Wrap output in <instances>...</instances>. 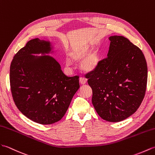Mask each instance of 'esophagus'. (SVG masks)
I'll return each mask as SVG.
<instances>
[{"instance_id":"esophagus-1","label":"esophagus","mask_w":155,"mask_h":155,"mask_svg":"<svg viewBox=\"0 0 155 155\" xmlns=\"http://www.w3.org/2000/svg\"><path fill=\"white\" fill-rule=\"evenodd\" d=\"M80 82L81 84H85L87 82V79L84 77H80Z\"/></svg>"}]
</instances>
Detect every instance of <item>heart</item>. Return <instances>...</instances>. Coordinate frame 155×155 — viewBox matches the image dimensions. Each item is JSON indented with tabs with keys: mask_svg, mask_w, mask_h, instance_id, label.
Segmentation results:
<instances>
[{
	"mask_svg": "<svg viewBox=\"0 0 155 155\" xmlns=\"http://www.w3.org/2000/svg\"><path fill=\"white\" fill-rule=\"evenodd\" d=\"M91 47L89 45H84L75 48L70 53V58L72 60L78 61L84 57L82 60L81 66L85 71H92L95 70L99 66L101 60L100 51L99 48L92 49L90 51ZM67 64H70V61H67Z\"/></svg>",
	"mask_w": 155,
	"mask_h": 155,
	"instance_id": "b5f03b06",
	"label": "heart"
}]
</instances>
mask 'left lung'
I'll return each instance as SVG.
<instances>
[{
  "mask_svg": "<svg viewBox=\"0 0 155 155\" xmlns=\"http://www.w3.org/2000/svg\"><path fill=\"white\" fill-rule=\"evenodd\" d=\"M107 57L88 73L92 104L101 117L110 122L133 115L143 100L147 83V65L139 47L124 36L109 38Z\"/></svg>",
  "mask_w": 155,
  "mask_h": 155,
  "instance_id": "left-lung-1",
  "label": "left lung"
}]
</instances>
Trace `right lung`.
Segmentation results:
<instances>
[{
	"label": "right lung",
	"instance_id": "right-lung-1",
	"mask_svg": "<svg viewBox=\"0 0 155 155\" xmlns=\"http://www.w3.org/2000/svg\"><path fill=\"white\" fill-rule=\"evenodd\" d=\"M51 50L50 42L31 40L15 54L10 67L15 105L26 117L42 125L61 119L80 88L79 76H66L54 58L32 55Z\"/></svg>",
	"mask_w": 155,
	"mask_h": 155
}]
</instances>
